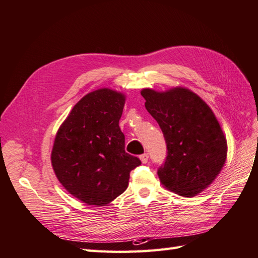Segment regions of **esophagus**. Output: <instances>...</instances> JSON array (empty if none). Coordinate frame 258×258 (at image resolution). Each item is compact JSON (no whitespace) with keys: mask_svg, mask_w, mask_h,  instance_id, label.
<instances>
[{"mask_svg":"<svg viewBox=\"0 0 258 258\" xmlns=\"http://www.w3.org/2000/svg\"><path fill=\"white\" fill-rule=\"evenodd\" d=\"M140 159L143 164H146L148 161V154H143L140 156Z\"/></svg>","mask_w":258,"mask_h":258,"instance_id":"34e87169","label":"esophagus"}]
</instances>
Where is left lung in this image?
<instances>
[{
  "mask_svg": "<svg viewBox=\"0 0 258 258\" xmlns=\"http://www.w3.org/2000/svg\"><path fill=\"white\" fill-rule=\"evenodd\" d=\"M141 94L167 144L166 161L157 171L161 184L178 196L196 197L214 181L226 161V137L219 121L187 88H146Z\"/></svg>",
  "mask_w": 258,
  "mask_h": 258,
  "instance_id": "1",
  "label": "left lung"
}]
</instances>
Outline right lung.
<instances>
[{
	"label": "right lung",
	"mask_w": 258,
	"mask_h": 258,
	"mask_svg": "<svg viewBox=\"0 0 258 258\" xmlns=\"http://www.w3.org/2000/svg\"><path fill=\"white\" fill-rule=\"evenodd\" d=\"M126 97L109 88L86 94L58 128L51 165L62 187L78 200L102 207L126 190L141 160L125 152L118 126Z\"/></svg>",
	"instance_id": "add662e5"
}]
</instances>
